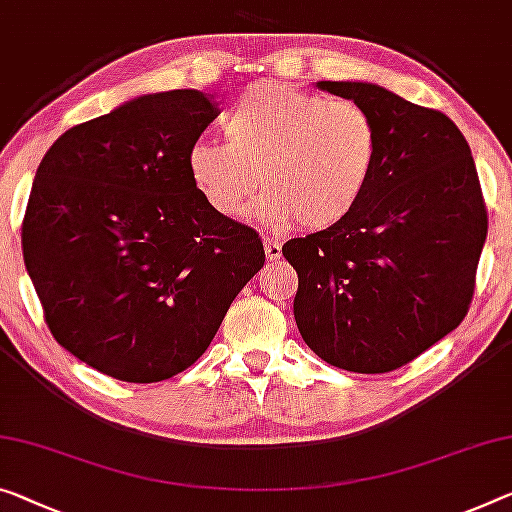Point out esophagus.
I'll list each match as a JSON object with an SVG mask.
<instances>
[{"instance_id": "esophagus-1", "label": "esophagus", "mask_w": 512, "mask_h": 512, "mask_svg": "<svg viewBox=\"0 0 512 512\" xmlns=\"http://www.w3.org/2000/svg\"><path fill=\"white\" fill-rule=\"evenodd\" d=\"M265 256L267 261H279L281 258V242L272 240V238H265Z\"/></svg>"}]
</instances>
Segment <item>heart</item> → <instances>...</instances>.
Wrapping results in <instances>:
<instances>
[{"label": "heart", "instance_id": "1", "mask_svg": "<svg viewBox=\"0 0 512 512\" xmlns=\"http://www.w3.org/2000/svg\"><path fill=\"white\" fill-rule=\"evenodd\" d=\"M224 132L226 141L201 139L187 151L194 190L219 217L235 219L265 183L270 194L254 215L270 226L341 224L364 199L380 155L368 109L270 80L242 91Z\"/></svg>", "mask_w": 512, "mask_h": 512}]
</instances>
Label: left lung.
Listing matches in <instances>:
<instances>
[{"mask_svg":"<svg viewBox=\"0 0 512 512\" xmlns=\"http://www.w3.org/2000/svg\"><path fill=\"white\" fill-rule=\"evenodd\" d=\"M357 102L380 132L371 183L341 224L293 238L295 322L327 364L389 373L465 320L487 235L467 139L439 109L377 84L318 82Z\"/></svg>","mask_w":512,"mask_h":512,"instance_id":"obj_1","label":"left lung"}]
</instances>
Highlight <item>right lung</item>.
<instances>
[{"label":"right lung","instance_id":"1","mask_svg":"<svg viewBox=\"0 0 512 512\" xmlns=\"http://www.w3.org/2000/svg\"><path fill=\"white\" fill-rule=\"evenodd\" d=\"M208 93H151L66 130L38 164L22 256L61 348L123 382H160L208 350L265 263L249 226L212 212L187 151Z\"/></svg>","mask_w":512,"mask_h":512}]
</instances>
